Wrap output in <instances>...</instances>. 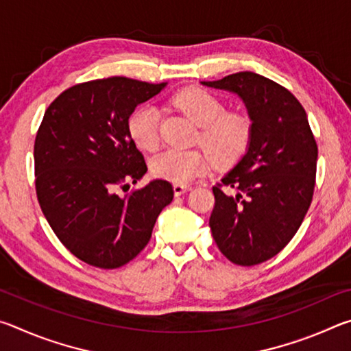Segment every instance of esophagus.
Here are the masks:
<instances>
[{"mask_svg":"<svg viewBox=\"0 0 351 351\" xmlns=\"http://www.w3.org/2000/svg\"><path fill=\"white\" fill-rule=\"evenodd\" d=\"M190 190V186H186V184H173V192L175 197H181L182 193H186Z\"/></svg>","mask_w":351,"mask_h":351,"instance_id":"obj_1","label":"esophagus"}]
</instances>
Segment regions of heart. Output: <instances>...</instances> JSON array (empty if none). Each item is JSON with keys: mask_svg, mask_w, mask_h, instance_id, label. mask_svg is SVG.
Instances as JSON below:
<instances>
[{"mask_svg": "<svg viewBox=\"0 0 351 351\" xmlns=\"http://www.w3.org/2000/svg\"><path fill=\"white\" fill-rule=\"evenodd\" d=\"M171 102L199 125L198 142L207 148L178 150L169 148L150 161L154 178L175 184H187L204 175L218 162L232 161L247 150L252 139V119L243 111H226L224 104L203 88H184ZM128 133L141 150L154 152L161 144V116L150 105L139 106L128 117ZM216 152L213 154L211 150Z\"/></svg>", "mask_w": 351, "mask_h": 351, "instance_id": "b5f03b06", "label": "heart"}]
</instances>
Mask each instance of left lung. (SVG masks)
<instances>
[{
    "instance_id": "8db88e82",
    "label": "left lung",
    "mask_w": 351,
    "mask_h": 351,
    "mask_svg": "<svg viewBox=\"0 0 351 351\" xmlns=\"http://www.w3.org/2000/svg\"><path fill=\"white\" fill-rule=\"evenodd\" d=\"M203 85L239 94L254 125L247 153L212 187V237L232 263H263L288 245L310 209L316 139L304 106L271 79L245 71Z\"/></svg>"
}]
</instances>
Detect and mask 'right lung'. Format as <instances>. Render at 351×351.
Segmentation results:
<instances>
[{
	"label": "right lung",
	"instance_id": "1",
	"mask_svg": "<svg viewBox=\"0 0 351 351\" xmlns=\"http://www.w3.org/2000/svg\"><path fill=\"white\" fill-rule=\"evenodd\" d=\"M164 86L128 77L77 83L47 106L35 136L41 210L63 246L96 268L116 269L133 260L173 199V187L164 180L117 195L147 171L128 117Z\"/></svg>",
	"mask_w": 351,
	"mask_h": 351
}]
</instances>
